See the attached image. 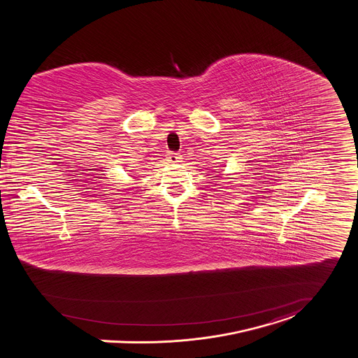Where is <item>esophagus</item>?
<instances>
[{
	"label": "esophagus",
	"mask_w": 358,
	"mask_h": 358,
	"mask_svg": "<svg viewBox=\"0 0 358 358\" xmlns=\"http://www.w3.org/2000/svg\"><path fill=\"white\" fill-rule=\"evenodd\" d=\"M166 160H168L169 163L178 164L182 162V157H180L178 153H168V155H166Z\"/></svg>",
	"instance_id": "esophagus-1"
}]
</instances>
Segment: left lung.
<instances>
[{
	"label": "left lung",
	"mask_w": 358,
	"mask_h": 358,
	"mask_svg": "<svg viewBox=\"0 0 358 358\" xmlns=\"http://www.w3.org/2000/svg\"><path fill=\"white\" fill-rule=\"evenodd\" d=\"M215 178H219V176H215Z\"/></svg>",
	"instance_id": "left-lung-1"
}]
</instances>
